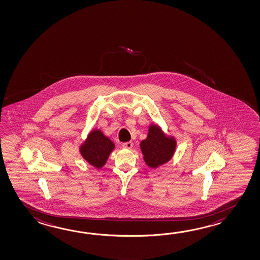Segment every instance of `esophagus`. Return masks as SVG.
I'll list each match as a JSON object with an SVG mask.
<instances>
[{
	"label": "esophagus",
	"instance_id": "34e87169",
	"mask_svg": "<svg viewBox=\"0 0 260 260\" xmlns=\"http://www.w3.org/2000/svg\"><path fill=\"white\" fill-rule=\"evenodd\" d=\"M133 146H134V143L131 142V141H128V142H124V143H122V147H123V148H125V149H132Z\"/></svg>",
	"mask_w": 260,
	"mask_h": 260
}]
</instances>
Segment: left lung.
I'll list each match as a JSON object with an SVG mask.
<instances>
[{
  "label": "left lung",
  "mask_w": 260,
  "mask_h": 260,
  "mask_svg": "<svg viewBox=\"0 0 260 260\" xmlns=\"http://www.w3.org/2000/svg\"><path fill=\"white\" fill-rule=\"evenodd\" d=\"M177 141L174 138H167L159 126L151 124L146 139L140 142V149L144 155V160L152 168L167 162L176 150Z\"/></svg>",
  "instance_id": "1"
}]
</instances>
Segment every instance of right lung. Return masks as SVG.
Wrapping results in <instances>:
<instances>
[{
    "instance_id": "right-lung-1",
    "label": "right lung",
    "mask_w": 260,
    "mask_h": 260,
    "mask_svg": "<svg viewBox=\"0 0 260 260\" xmlns=\"http://www.w3.org/2000/svg\"><path fill=\"white\" fill-rule=\"evenodd\" d=\"M114 144L110 138L104 136L100 130L91 131L80 148V152L84 160L91 166L101 168L108 160L111 151L114 149Z\"/></svg>"
}]
</instances>
